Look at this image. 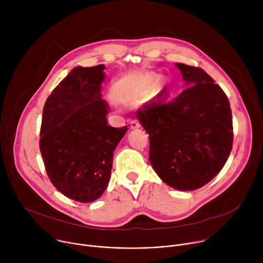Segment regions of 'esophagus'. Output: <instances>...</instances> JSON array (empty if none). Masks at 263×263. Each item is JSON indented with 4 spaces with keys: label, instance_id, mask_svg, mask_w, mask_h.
Masks as SVG:
<instances>
[{
    "label": "esophagus",
    "instance_id": "obj_1",
    "mask_svg": "<svg viewBox=\"0 0 263 263\" xmlns=\"http://www.w3.org/2000/svg\"><path fill=\"white\" fill-rule=\"evenodd\" d=\"M130 128H131L132 130H133V129H138V128H140L139 122L136 121V120H132V121L130 122Z\"/></svg>",
    "mask_w": 263,
    "mask_h": 263
}]
</instances>
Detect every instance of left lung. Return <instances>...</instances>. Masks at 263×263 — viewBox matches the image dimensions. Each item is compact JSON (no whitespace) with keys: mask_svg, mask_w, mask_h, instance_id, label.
Here are the masks:
<instances>
[{"mask_svg":"<svg viewBox=\"0 0 263 263\" xmlns=\"http://www.w3.org/2000/svg\"><path fill=\"white\" fill-rule=\"evenodd\" d=\"M185 88L172 101L160 91L136 111L148 134V159L175 190L201 189L226 163L233 143L232 114L222 89L202 68L175 64Z\"/></svg>","mask_w":263,"mask_h":263,"instance_id":"8db88e82","label":"left lung"}]
</instances>
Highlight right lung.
<instances>
[{
    "label": "right lung",
    "instance_id": "1",
    "mask_svg": "<svg viewBox=\"0 0 263 263\" xmlns=\"http://www.w3.org/2000/svg\"><path fill=\"white\" fill-rule=\"evenodd\" d=\"M105 65L76 66L54 88L43 111L40 147L47 174L65 197L90 203L106 191L114 153L128 127L108 126L102 99Z\"/></svg>",
    "mask_w": 263,
    "mask_h": 263
}]
</instances>
